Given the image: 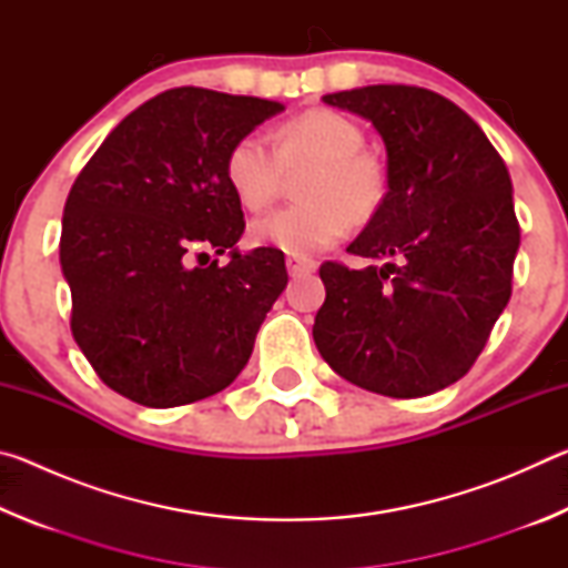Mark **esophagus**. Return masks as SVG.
I'll list each match as a JSON object with an SVG mask.
<instances>
[{"instance_id": "obj_1", "label": "esophagus", "mask_w": 568, "mask_h": 568, "mask_svg": "<svg viewBox=\"0 0 568 568\" xmlns=\"http://www.w3.org/2000/svg\"><path fill=\"white\" fill-rule=\"evenodd\" d=\"M285 265H287V273H291L293 277L311 275V273L315 271V263L307 261V257H295V255H291V257H287V261H285Z\"/></svg>"}]
</instances>
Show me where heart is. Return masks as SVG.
I'll list each match as a JSON object with an SVG mask.
<instances>
[{"instance_id": "heart-1", "label": "heart", "mask_w": 568, "mask_h": 568, "mask_svg": "<svg viewBox=\"0 0 568 568\" xmlns=\"http://www.w3.org/2000/svg\"><path fill=\"white\" fill-rule=\"evenodd\" d=\"M277 152L261 134H245L227 152L225 175L240 203L261 210L273 203L287 170L311 165L297 182L303 203L277 207L250 223V237L263 247L305 257L333 245L355 220L381 205L383 178L361 155L363 132L333 110H311L275 132Z\"/></svg>"}]
</instances>
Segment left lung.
Returning a JSON list of instances; mask_svg holds the SVG:
<instances>
[{"label": "left lung", "instance_id": "left-lung-1", "mask_svg": "<svg viewBox=\"0 0 568 568\" xmlns=\"http://www.w3.org/2000/svg\"><path fill=\"white\" fill-rule=\"evenodd\" d=\"M323 102L376 128L388 192L348 245L383 265H321L313 341L353 386L430 396L466 376L511 297V178L484 130L436 92L371 84Z\"/></svg>", "mask_w": 568, "mask_h": 568}]
</instances>
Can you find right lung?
Masks as SVG:
<instances>
[{"label":"right lung","instance_id":"1","mask_svg":"<svg viewBox=\"0 0 568 568\" xmlns=\"http://www.w3.org/2000/svg\"><path fill=\"white\" fill-rule=\"evenodd\" d=\"M283 110L245 94L168 90L130 112L77 175L60 240L72 335L120 396L185 406L245 368L287 271L281 250H237L245 220L225 162ZM207 246L227 252L229 265L190 266Z\"/></svg>","mask_w":568,"mask_h":568}]
</instances>
